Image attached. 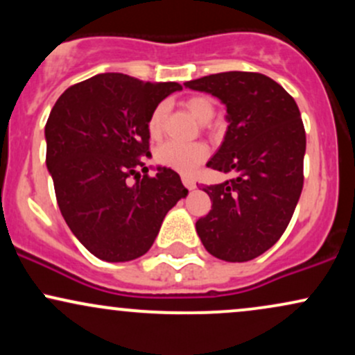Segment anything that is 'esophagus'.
Segmentation results:
<instances>
[{
  "instance_id": "obj_1",
  "label": "esophagus",
  "mask_w": 355,
  "mask_h": 355,
  "mask_svg": "<svg viewBox=\"0 0 355 355\" xmlns=\"http://www.w3.org/2000/svg\"><path fill=\"white\" fill-rule=\"evenodd\" d=\"M182 182H183V185H185L187 189H189V190H193L195 187H197V183H195L193 178L189 177V175H183V177H182Z\"/></svg>"
}]
</instances>
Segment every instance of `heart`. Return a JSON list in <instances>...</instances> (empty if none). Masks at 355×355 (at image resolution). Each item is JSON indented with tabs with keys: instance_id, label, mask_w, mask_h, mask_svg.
<instances>
[{
	"instance_id": "heart-1",
	"label": "heart",
	"mask_w": 355,
	"mask_h": 355,
	"mask_svg": "<svg viewBox=\"0 0 355 355\" xmlns=\"http://www.w3.org/2000/svg\"><path fill=\"white\" fill-rule=\"evenodd\" d=\"M185 107L202 123L210 121L215 115V105L209 96H191L185 101ZM164 120L165 105H158L148 120V132L153 138L162 133ZM207 157H209V148L202 141H193V144L166 141V144L158 146L157 153H155L158 164L185 175L193 173L207 160Z\"/></svg>"
}]
</instances>
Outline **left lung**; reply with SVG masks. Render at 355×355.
<instances>
[{
	"label": "left lung",
	"instance_id": "left-lung-1",
	"mask_svg": "<svg viewBox=\"0 0 355 355\" xmlns=\"http://www.w3.org/2000/svg\"><path fill=\"white\" fill-rule=\"evenodd\" d=\"M183 85L225 105L229 126L207 166L235 173L202 189L211 210L197 222V234L217 259L247 262L282 237L300 198L305 130L299 107L260 73L225 71Z\"/></svg>",
	"mask_w": 355,
	"mask_h": 355
}]
</instances>
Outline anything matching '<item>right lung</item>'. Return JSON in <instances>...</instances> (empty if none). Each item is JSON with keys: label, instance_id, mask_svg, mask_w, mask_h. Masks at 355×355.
<instances>
[{"label": "right lung", "instance_id": "obj_1", "mask_svg": "<svg viewBox=\"0 0 355 355\" xmlns=\"http://www.w3.org/2000/svg\"><path fill=\"white\" fill-rule=\"evenodd\" d=\"M180 89L175 81L100 73L64 89L48 116L46 166L61 215L101 260L128 262L146 254L168 210L189 195L172 168L157 166L148 177L144 164L152 157L150 116Z\"/></svg>", "mask_w": 355, "mask_h": 355}]
</instances>
